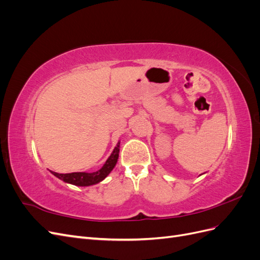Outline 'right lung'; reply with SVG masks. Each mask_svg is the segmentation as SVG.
I'll return each instance as SVG.
<instances>
[{"instance_id":"add662e5","label":"right lung","mask_w":260,"mask_h":260,"mask_svg":"<svg viewBox=\"0 0 260 260\" xmlns=\"http://www.w3.org/2000/svg\"><path fill=\"white\" fill-rule=\"evenodd\" d=\"M119 144L120 143L117 144L112 155L109 156V158L104 164V166L95 172H91V174H89V172H72V174H57V172L54 171L51 172L55 177L64 181V182L74 185L89 186L92 184H96L101 182L102 180H104L116 166L118 156H119Z\"/></svg>"}]
</instances>
